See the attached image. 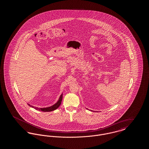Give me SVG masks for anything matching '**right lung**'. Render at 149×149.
Returning <instances> with one entry per match:
<instances>
[{
    "label": "right lung",
    "mask_w": 149,
    "mask_h": 149,
    "mask_svg": "<svg viewBox=\"0 0 149 149\" xmlns=\"http://www.w3.org/2000/svg\"><path fill=\"white\" fill-rule=\"evenodd\" d=\"M62 99H63V94H61L60 95V97L58 99V100L57 101L56 104H55L54 105H53L52 106L49 107H47V108H37L35 107L32 106L31 105H30L29 104H28L29 106L31 107L32 108H34L36 109L37 110H38V111H41L43 112H51V111H54L55 109H56L57 108H58L59 106H60L61 103V102H62Z\"/></svg>",
    "instance_id": "obj_1"
}]
</instances>
